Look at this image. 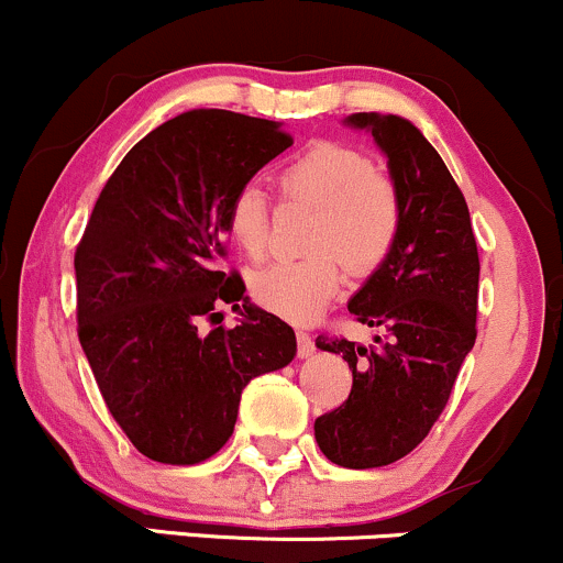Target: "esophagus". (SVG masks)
Returning <instances> with one entry per match:
<instances>
[{
    "label": "esophagus",
    "mask_w": 563,
    "mask_h": 563,
    "mask_svg": "<svg viewBox=\"0 0 563 563\" xmlns=\"http://www.w3.org/2000/svg\"><path fill=\"white\" fill-rule=\"evenodd\" d=\"M298 353H300V358H311L313 353H316V343H313V338L308 332H298Z\"/></svg>",
    "instance_id": "1"
}]
</instances>
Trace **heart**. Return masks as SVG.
I'll list each match as a JSON object with an SVG mask.
<instances>
[{
    "instance_id": "obj_1",
    "label": "heart",
    "mask_w": 563,
    "mask_h": 563,
    "mask_svg": "<svg viewBox=\"0 0 563 563\" xmlns=\"http://www.w3.org/2000/svg\"><path fill=\"white\" fill-rule=\"evenodd\" d=\"M287 199L316 207L302 261L271 263L252 276L250 289L265 311L289 321H311L343 287V260L353 274H369L399 236L401 201L394 180L372 167L362 151L319 143L279 175ZM225 231L244 255L268 247V199L257 183H242L225 207Z\"/></svg>"
}]
</instances>
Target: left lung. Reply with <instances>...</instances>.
<instances>
[{
	"mask_svg": "<svg viewBox=\"0 0 563 563\" xmlns=\"http://www.w3.org/2000/svg\"><path fill=\"white\" fill-rule=\"evenodd\" d=\"M345 124L369 132L388 159L401 225L349 300L362 324L388 334H375V345L316 338V349L343 353L353 385L349 401L316 418L313 433L334 465L380 468L426 439L476 343L478 250L463 191L409 119L372 111Z\"/></svg>",
	"mask_w": 563,
	"mask_h": 563,
	"instance_id": "1",
	"label": "left lung"
}]
</instances>
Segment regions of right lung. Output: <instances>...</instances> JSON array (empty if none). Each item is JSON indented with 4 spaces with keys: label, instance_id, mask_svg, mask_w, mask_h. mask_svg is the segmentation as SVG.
<instances>
[{
    "label": "right lung",
    "instance_id": "right-lung-1",
    "mask_svg": "<svg viewBox=\"0 0 563 563\" xmlns=\"http://www.w3.org/2000/svg\"><path fill=\"white\" fill-rule=\"evenodd\" d=\"M289 145L279 122L186 111L132 145L95 201L74 255L79 343L113 420L148 460L212 457L244 385L298 353L292 327L218 271L231 194ZM220 305L240 324L201 335L198 319Z\"/></svg>",
    "mask_w": 563,
    "mask_h": 563
}]
</instances>
